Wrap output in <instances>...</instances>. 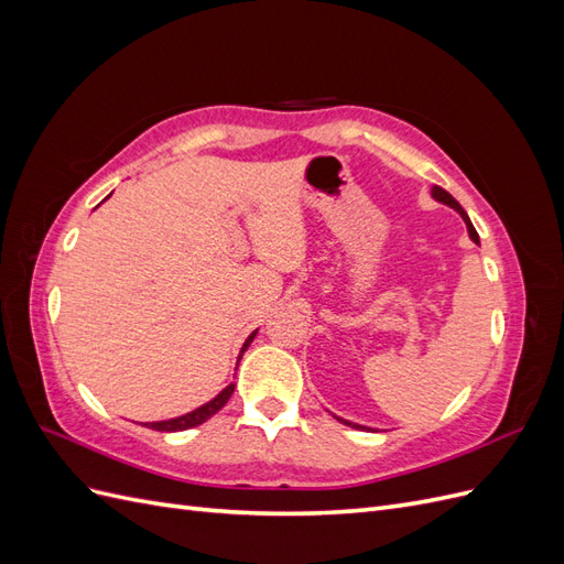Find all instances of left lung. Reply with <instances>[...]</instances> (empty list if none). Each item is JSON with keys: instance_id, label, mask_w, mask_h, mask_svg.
Here are the masks:
<instances>
[{"instance_id": "left-lung-1", "label": "left lung", "mask_w": 564, "mask_h": 564, "mask_svg": "<svg viewBox=\"0 0 564 564\" xmlns=\"http://www.w3.org/2000/svg\"><path fill=\"white\" fill-rule=\"evenodd\" d=\"M431 195L437 199V202H442V204H447V207H452L454 212H458L460 214V218L466 220V226H468V235H470V240L475 242V245H480V237H477V232H475V228H473V224H470V218H468V214L464 212V207H460V204L447 193V191H442L440 185H433V191H431ZM338 419V416H336ZM340 423H346V425H350V429H357V431H371V429H367V425H357V423H352V421H346V419H338Z\"/></svg>"}]
</instances>
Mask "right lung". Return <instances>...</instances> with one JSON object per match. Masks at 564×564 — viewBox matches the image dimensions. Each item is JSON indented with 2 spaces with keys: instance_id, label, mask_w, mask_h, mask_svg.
Here are the masks:
<instances>
[{
  "instance_id": "right-lung-1",
  "label": "right lung",
  "mask_w": 564,
  "mask_h": 564,
  "mask_svg": "<svg viewBox=\"0 0 564 564\" xmlns=\"http://www.w3.org/2000/svg\"><path fill=\"white\" fill-rule=\"evenodd\" d=\"M253 336H256V332H253V334H249V338L245 340V346H242V350H240V357H237V365H240L245 350L251 346ZM232 390H235V383L226 386L224 390L218 392V395H216L214 400H209L207 404H202V406L193 409L191 414H183V416L169 419V421H152V423H143V425H145V429L162 431V433H178V431L195 429V425H199V423H204L207 419H212V416L218 412V409H224V406H226V402H228V400H230V395H232Z\"/></svg>"
}]
</instances>
